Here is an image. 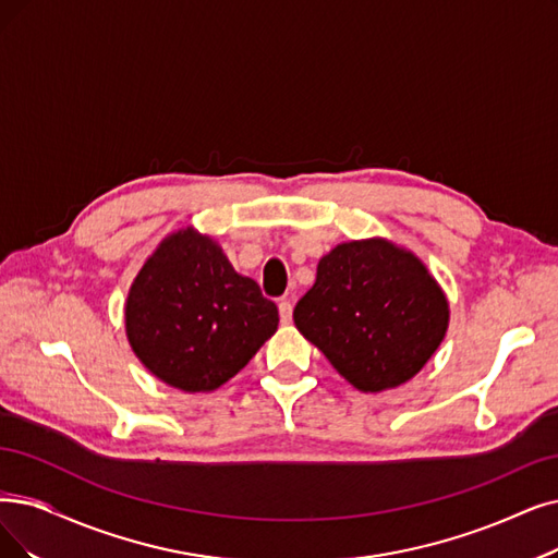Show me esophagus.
I'll return each mask as SVG.
<instances>
[{
	"instance_id": "1",
	"label": "esophagus",
	"mask_w": 558,
	"mask_h": 558,
	"mask_svg": "<svg viewBox=\"0 0 558 558\" xmlns=\"http://www.w3.org/2000/svg\"><path fill=\"white\" fill-rule=\"evenodd\" d=\"M279 318H281L283 325H288V323L293 320V302H291V298H283L279 302Z\"/></svg>"
}]
</instances>
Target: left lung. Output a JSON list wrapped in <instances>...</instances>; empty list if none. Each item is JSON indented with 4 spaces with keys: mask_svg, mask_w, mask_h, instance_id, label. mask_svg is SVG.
Segmentation results:
<instances>
[{
    "mask_svg": "<svg viewBox=\"0 0 558 558\" xmlns=\"http://www.w3.org/2000/svg\"><path fill=\"white\" fill-rule=\"evenodd\" d=\"M293 320L360 391L408 383L439 348L449 302L428 267L383 238L352 240L320 258Z\"/></svg>",
    "mask_w": 558,
    "mask_h": 558,
    "instance_id": "1",
    "label": "left lung"
}]
</instances>
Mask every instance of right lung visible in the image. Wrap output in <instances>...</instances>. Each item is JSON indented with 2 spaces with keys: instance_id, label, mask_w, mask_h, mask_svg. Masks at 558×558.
I'll return each mask as SVG.
<instances>
[{
  "instance_id": "right-lung-1",
  "label": "right lung",
  "mask_w": 558,
  "mask_h": 558,
  "mask_svg": "<svg viewBox=\"0 0 558 558\" xmlns=\"http://www.w3.org/2000/svg\"><path fill=\"white\" fill-rule=\"evenodd\" d=\"M279 325L277 304L219 244L181 229L144 263L125 302L128 341L169 387L213 391L250 364Z\"/></svg>"
}]
</instances>
